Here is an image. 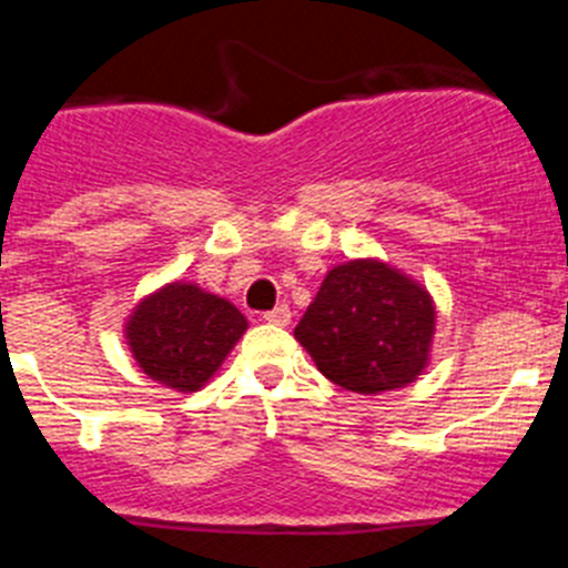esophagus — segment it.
Masks as SVG:
<instances>
[{"label":"esophagus","mask_w":568,"mask_h":568,"mask_svg":"<svg viewBox=\"0 0 568 568\" xmlns=\"http://www.w3.org/2000/svg\"><path fill=\"white\" fill-rule=\"evenodd\" d=\"M290 307L287 304H278V307H273L270 313H264V321H270V324H278V327H287L290 324Z\"/></svg>","instance_id":"esophagus-1"}]
</instances>
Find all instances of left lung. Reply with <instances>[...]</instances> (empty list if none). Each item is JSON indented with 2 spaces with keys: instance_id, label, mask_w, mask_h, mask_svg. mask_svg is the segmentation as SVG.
<instances>
[{
  "instance_id": "left-lung-1",
  "label": "left lung",
  "mask_w": 568,
  "mask_h": 568,
  "mask_svg": "<svg viewBox=\"0 0 568 568\" xmlns=\"http://www.w3.org/2000/svg\"><path fill=\"white\" fill-rule=\"evenodd\" d=\"M433 333L429 293L381 261H346L329 270L295 327L321 373L361 395L418 378Z\"/></svg>"
}]
</instances>
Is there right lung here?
I'll return each mask as SVG.
<instances>
[{
	"instance_id": "1",
	"label": "right lung",
	"mask_w": 568,
	"mask_h": 568,
	"mask_svg": "<svg viewBox=\"0 0 568 568\" xmlns=\"http://www.w3.org/2000/svg\"><path fill=\"white\" fill-rule=\"evenodd\" d=\"M247 318L195 284H168L144 298L128 321L133 358L144 373L179 393H195L222 366Z\"/></svg>"
}]
</instances>
